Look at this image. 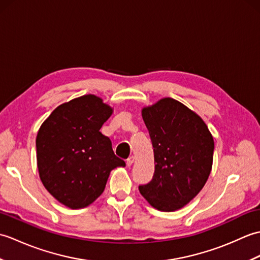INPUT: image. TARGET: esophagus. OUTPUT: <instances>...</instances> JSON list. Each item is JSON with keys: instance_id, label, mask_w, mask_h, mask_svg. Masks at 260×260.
Wrapping results in <instances>:
<instances>
[{"instance_id": "1", "label": "esophagus", "mask_w": 260, "mask_h": 260, "mask_svg": "<svg viewBox=\"0 0 260 260\" xmlns=\"http://www.w3.org/2000/svg\"><path fill=\"white\" fill-rule=\"evenodd\" d=\"M134 161H135V157L134 156H129L128 158H127V161H126L127 167H131V165L134 163Z\"/></svg>"}]
</instances>
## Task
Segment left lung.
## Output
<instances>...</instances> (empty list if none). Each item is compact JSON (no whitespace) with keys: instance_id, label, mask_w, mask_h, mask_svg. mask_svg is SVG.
<instances>
[{"instance_id":"1","label":"left lung","mask_w":260,"mask_h":260,"mask_svg":"<svg viewBox=\"0 0 260 260\" xmlns=\"http://www.w3.org/2000/svg\"><path fill=\"white\" fill-rule=\"evenodd\" d=\"M154 151L153 179L139 190L159 211L183 208L206 184L212 169L214 142L197 113L173 98L142 109Z\"/></svg>"}]
</instances>
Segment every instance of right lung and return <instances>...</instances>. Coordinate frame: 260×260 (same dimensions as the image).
I'll return each instance as SVG.
<instances>
[{
    "label": "right lung",
    "instance_id": "obj_1",
    "mask_svg": "<svg viewBox=\"0 0 260 260\" xmlns=\"http://www.w3.org/2000/svg\"><path fill=\"white\" fill-rule=\"evenodd\" d=\"M112 114L101 97L84 95L60 105L39 128V176L63 206L88 207L104 192L110 171L125 167L112 142L99 132Z\"/></svg>",
    "mask_w": 260,
    "mask_h": 260
}]
</instances>
